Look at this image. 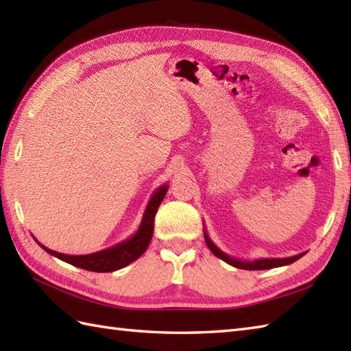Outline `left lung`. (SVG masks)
I'll return each instance as SVG.
<instances>
[{
    "mask_svg": "<svg viewBox=\"0 0 351 351\" xmlns=\"http://www.w3.org/2000/svg\"><path fill=\"white\" fill-rule=\"evenodd\" d=\"M204 237L206 245L210 247V250L214 253L215 256L220 258L228 263L229 265L237 267V268H243V270H268V268H276V267H282V265H289L295 263L297 259H300L303 255H306V252L299 253L295 256H289V258H264V259H255V261H241V259H235L232 256L226 255L225 252H221L217 245H215L211 238L208 237L206 230H204Z\"/></svg>",
    "mask_w": 351,
    "mask_h": 351,
    "instance_id": "obj_1",
    "label": "left lung"
}]
</instances>
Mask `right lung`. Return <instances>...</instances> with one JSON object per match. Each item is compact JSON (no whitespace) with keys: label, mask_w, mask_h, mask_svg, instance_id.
Returning <instances> with one entry per match:
<instances>
[{"label":"right lung","mask_w":351,"mask_h":351,"mask_svg":"<svg viewBox=\"0 0 351 351\" xmlns=\"http://www.w3.org/2000/svg\"><path fill=\"white\" fill-rule=\"evenodd\" d=\"M167 190H169V185L164 184L154 191L151 200L147 202L143 219H141L137 232L132 237H130L128 240L113 245V247H108L106 250H101L96 253H90V255H64V253H58L45 247V245L40 243L39 245L45 252H48L49 255L62 259L68 264L75 265L78 268H83V270H87V271L108 273V271L121 270V268L138 259L147 249L149 243L152 240L154 219H155L156 210H158V206L162 202L164 196H166Z\"/></svg>","instance_id":"add662e5"}]
</instances>
